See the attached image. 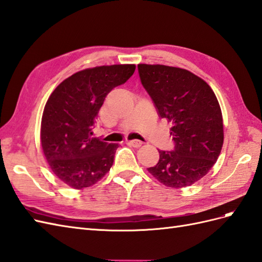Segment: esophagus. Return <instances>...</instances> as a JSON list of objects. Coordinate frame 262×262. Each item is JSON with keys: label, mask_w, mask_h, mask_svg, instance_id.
<instances>
[{"label": "esophagus", "mask_w": 262, "mask_h": 262, "mask_svg": "<svg viewBox=\"0 0 262 262\" xmlns=\"http://www.w3.org/2000/svg\"><path fill=\"white\" fill-rule=\"evenodd\" d=\"M129 144H130V145H132L133 148H139V146H141V145H142V141H140V140H137V139H135V140H130V141H129Z\"/></svg>", "instance_id": "34e87169"}]
</instances>
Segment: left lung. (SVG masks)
<instances>
[{
  "label": "left lung",
  "mask_w": 262,
  "mask_h": 262,
  "mask_svg": "<svg viewBox=\"0 0 262 262\" xmlns=\"http://www.w3.org/2000/svg\"><path fill=\"white\" fill-rule=\"evenodd\" d=\"M139 76L159 116L172 123V151L159 150L160 159L148 171L170 188L200 180L213 167L223 144L222 114L207 82L188 70L138 64Z\"/></svg>",
  "instance_id": "obj_1"
}]
</instances>
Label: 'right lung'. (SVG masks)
Wrapping results in <instances>:
<instances>
[{"mask_svg":"<svg viewBox=\"0 0 262 262\" xmlns=\"http://www.w3.org/2000/svg\"><path fill=\"white\" fill-rule=\"evenodd\" d=\"M135 64L85 69L50 95L41 122V144L51 170L74 189L93 186L110 171L118 143L93 138L105 97L135 73Z\"/></svg>","mask_w":262,"mask_h":262,"instance_id":"1","label":"right lung"}]
</instances>
